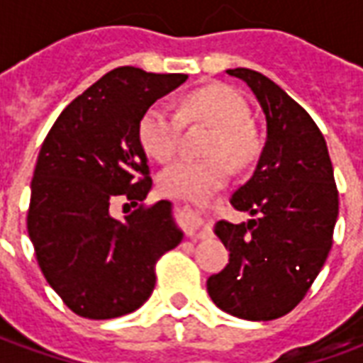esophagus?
Returning <instances> with one entry per match:
<instances>
[{"label": "esophagus", "instance_id": "34e87169", "mask_svg": "<svg viewBox=\"0 0 363 363\" xmlns=\"http://www.w3.org/2000/svg\"><path fill=\"white\" fill-rule=\"evenodd\" d=\"M181 212L182 218H184V221H186V225H189L190 229V235H204V213L200 212V210H196V208H192V206H182Z\"/></svg>", "mask_w": 363, "mask_h": 363}]
</instances>
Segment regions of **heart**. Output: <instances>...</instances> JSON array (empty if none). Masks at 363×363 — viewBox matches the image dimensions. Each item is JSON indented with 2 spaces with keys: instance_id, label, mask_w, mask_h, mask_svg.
<instances>
[{
  "instance_id": "1",
  "label": "heart",
  "mask_w": 363,
  "mask_h": 363,
  "mask_svg": "<svg viewBox=\"0 0 363 363\" xmlns=\"http://www.w3.org/2000/svg\"><path fill=\"white\" fill-rule=\"evenodd\" d=\"M184 122H208L213 132L206 145L210 157H181L159 174V190L171 198L200 200L220 189L229 177L228 161L237 169L251 165L260 151L245 96L229 85L213 83L184 96L179 112L153 104L138 124V138L150 157L169 161L181 143Z\"/></svg>"
}]
</instances>
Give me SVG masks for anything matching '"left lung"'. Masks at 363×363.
Wrapping results in <instances>:
<instances>
[{
  "label": "left lung",
  "mask_w": 363,
  "mask_h": 363,
  "mask_svg": "<svg viewBox=\"0 0 363 363\" xmlns=\"http://www.w3.org/2000/svg\"><path fill=\"white\" fill-rule=\"evenodd\" d=\"M243 79L267 116V143L257 169L231 204L257 216L249 223L221 220L216 233L229 264L208 280L221 311L272 320L296 307L333 247L338 190L327 142L309 112L267 75L228 69Z\"/></svg>",
  "instance_id": "left-lung-1"
}]
</instances>
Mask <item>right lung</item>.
Segmentation results:
<instances>
[{
  "label": "right lung",
  "instance_id": "obj_1",
  "mask_svg": "<svg viewBox=\"0 0 363 363\" xmlns=\"http://www.w3.org/2000/svg\"><path fill=\"white\" fill-rule=\"evenodd\" d=\"M184 82V74L116 67L67 104L40 147L28 237L46 281L79 317L114 319L142 307L157 260L181 243L171 204H145L153 181L138 124ZM116 199L135 206L124 220L111 216Z\"/></svg>",
  "mask_w": 363,
  "mask_h": 363
}]
</instances>
